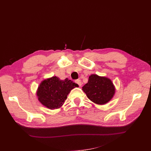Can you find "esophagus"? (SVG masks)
<instances>
[{"mask_svg": "<svg viewBox=\"0 0 151 151\" xmlns=\"http://www.w3.org/2000/svg\"><path fill=\"white\" fill-rule=\"evenodd\" d=\"M75 82H76V84H77L79 86H81L82 85V81H81V80L78 79V80H76V81Z\"/></svg>", "mask_w": 151, "mask_h": 151, "instance_id": "34e87169", "label": "esophagus"}]
</instances>
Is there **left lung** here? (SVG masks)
<instances>
[{"label": "left lung", "mask_w": 151, "mask_h": 151, "mask_svg": "<svg viewBox=\"0 0 151 151\" xmlns=\"http://www.w3.org/2000/svg\"><path fill=\"white\" fill-rule=\"evenodd\" d=\"M82 90L91 101L103 105L114 97L115 88L110 78L93 74L89 76L88 82L83 86Z\"/></svg>", "instance_id": "obj_1"}]
</instances>
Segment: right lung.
Wrapping results in <instances>:
<instances>
[{
    "mask_svg": "<svg viewBox=\"0 0 151 151\" xmlns=\"http://www.w3.org/2000/svg\"><path fill=\"white\" fill-rule=\"evenodd\" d=\"M75 87H78V85L67 78L62 81L54 76L41 82L36 95L41 104L54 110L62 107L67 95Z\"/></svg>",
    "mask_w": 151,
    "mask_h": 151,
    "instance_id": "add662e5",
    "label": "right lung"
}]
</instances>
